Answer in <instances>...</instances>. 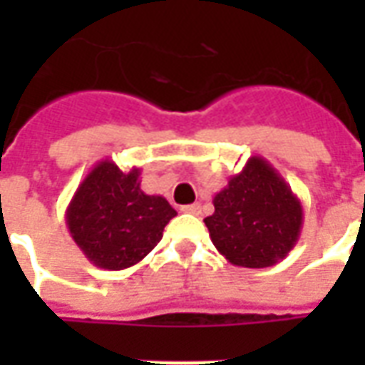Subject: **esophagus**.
Returning a JSON list of instances; mask_svg holds the SVG:
<instances>
[{"mask_svg": "<svg viewBox=\"0 0 365 365\" xmlns=\"http://www.w3.org/2000/svg\"><path fill=\"white\" fill-rule=\"evenodd\" d=\"M183 213H190V215H199L201 213V205L199 203H191V205H183L182 207Z\"/></svg>", "mask_w": 365, "mask_h": 365, "instance_id": "esophagus-1", "label": "esophagus"}]
</instances>
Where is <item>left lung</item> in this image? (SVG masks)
Masks as SVG:
<instances>
[{
  "label": "left lung",
  "mask_w": 365,
  "mask_h": 365,
  "mask_svg": "<svg viewBox=\"0 0 365 365\" xmlns=\"http://www.w3.org/2000/svg\"><path fill=\"white\" fill-rule=\"evenodd\" d=\"M205 227L215 248L232 266L269 268L297 245L303 205L268 160L248 158L242 172L213 197Z\"/></svg>",
  "instance_id": "obj_1"
}]
</instances>
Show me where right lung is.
Masks as SVG:
<instances>
[{"instance_id": "obj_1", "label": "right lung", "mask_w": 365, "mask_h": 365, "mask_svg": "<svg viewBox=\"0 0 365 365\" xmlns=\"http://www.w3.org/2000/svg\"><path fill=\"white\" fill-rule=\"evenodd\" d=\"M175 215L162 195L140 190V168L123 172L105 158L78 185L66 209V227L93 266L125 269L152 252Z\"/></svg>"}]
</instances>
